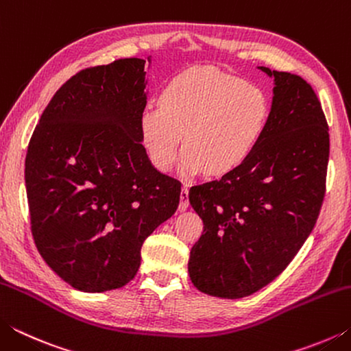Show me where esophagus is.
<instances>
[{"instance_id":"obj_1","label":"esophagus","mask_w":351,"mask_h":351,"mask_svg":"<svg viewBox=\"0 0 351 351\" xmlns=\"http://www.w3.org/2000/svg\"><path fill=\"white\" fill-rule=\"evenodd\" d=\"M189 207V189L184 186L181 189V198H180V210H186Z\"/></svg>"}]
</instances>
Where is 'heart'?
Returning <instances> with one entry per match:
<instances>
[{"mask_svg": "<svg viewBox=\"0 0 351 351\" xmlns=\"http://www.w3.org/2000/svg\"><path fill=\"white\" fill-rule=\"evenodd\" d=\"M268 117V99L257 86L221 71L197 68L167 83L159 105L142 111L139 130L156 170H171L184 134L182 175L206 170L212 176H224L251 156Z\"/></svg>", "mask_w": 351, "mask_h": 351, "instance_id": "heart-1", "label": "heart"}]
</instances>
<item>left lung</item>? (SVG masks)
Returning a JSON list of instances; mask_svg holds the SVG:
<instances>
[{
	"instance_id": "obj_1",
	"label": "left lung",
	"mask_w": 351,
	"mask_h": 351,
	"mask_svg": "<svg viewBox=\"0 0 351 351\" xmlns=\"http://www.w3.org/2000/svg\"><path fill=\"white\" fill-rule=\"evenodd\" d=\"M258 69L274 88L257 147L232 173L189 192L204 224L190 251V280L223 299L251 295L282 274L310 237L325 195L330 138L316 93L299 75Z\"/></svg>"
}]
</instances>
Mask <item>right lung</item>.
Instances as JSON below:
<instances>
[{
  "instance_id": "obj_1",
  "label": "right lung",
  "mask_w": 351,
  "mask_h": 351,
  "mask_svg": "<svg viewBox=\"0 0 351 351\" xmlns=\"http://www.w3.org/2000/svg\"><path fill=\"white\" fill-rule=\"evenodd\" d=\"M144 68L142 58H121L71 77L27 147L34 241L47 266L83 293L133 280L145 239L180 204L181 182L154 169L142 145Z\"/></svg>"
}]
</instances>
